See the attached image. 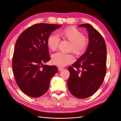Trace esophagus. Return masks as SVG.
<instances>
[{
  "label": "esophagus",
  "mask_w": 121,
  "mask_h": 121,
  "mask_svg": "<svg viewBox=\"0 0 121 121\" xmlns=\"http://www.w3.org/2000/svg\"><path fill=\"white\" fill-rule=\"evenodd\" d=\"M58 69H59V71H61V70L64 69V68L62 67H61V66H58Z\"/></svg>",
  "instance_id": "1"
}]
</instances>
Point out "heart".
Masks as SVG:
<instances>
[{"mask_svg": "<svg viewBox=\"0 0 121 121\" xmlns=\"http://www.w3.org/2000/svg\"><path fill=\"white\" fill-rule=\"evenodd\" d=\"M61 35L71 42V49L76 53L83 52L88 45V39L83 35L82 33L76 28H66L61 32ZM60 41L59 36L56 34H52L48 36L47 43L50 49L55 51L57 48ZM52 58L53 63L60 66H65L75 60V57L72 54L62 52L54 53Z\"/></svg>", "mask_w": 121, "mask_h": 121, "instance_id": "b5f03b06", "label": "heart"}]
</instances>
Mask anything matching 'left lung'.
I'll return each mask as SVG.
<instances>
[{"instance_id": "obj_1", "label": "left lung", "mask_w": 121, "mask_h": 121, "mask_svg": "<svg viewBox=\"0 0 121 121\" xmlns=\"http://www.w3.org/2000/svg\"><path fill=\"white\" fill-rule=\"evenodd\" d=\"M79 26L86 28L89 43L85 53L68 68V87L75 97L85 99L96 92L104 80L107 47L103 37L92 26L82 24Z\"/></svg>"}]
</instances>
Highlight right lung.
<instances>
[{"label":"right lung","mask_w":121,"mask_h":121,"mask_svg":"<svg viewBox=\"0 0 121 121\" xmlns=\"http://www.w3.org/2000/svg\"><path fill=\"white\" fill-rule=\"evenodd\" d=\"M61 25L39 23L25 30L16 41L12 69L19 89L28 96L38 98L48 91L51 78L58 71L55 65H43L51 59L47 40Z\"/></svg>","instance_id":"1"}]
</instances>
